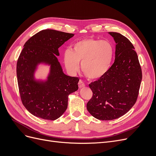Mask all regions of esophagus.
Returning a JSON list of instances; mask_svg holds the SVG:
<instances>
[{
	"label": "esophagus",
	"mask_w": 156,
	"mask_h": 156,
	"mask_svg": "<svg viewBox=\"0 0 156 156\" xmlns=\"http://www.w3.org/2000/svg\"><path fill=\"white\" fill-rule=\"evenodd\" d=\"M78 84H79V88H83L85 87V84H84V83H83V81H82V80H79V81L78 83Z\"/></svg>",
	"instance_id": "esophagus-1"
}]
</instances>
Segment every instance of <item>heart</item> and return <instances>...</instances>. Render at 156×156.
Returning a JSON list of instances; mask_svg holds the SVG:
<instances>
[{
    "label": "heart",
    "mask_w": 156,
    "mask_h": 156,
    "mask_svg": "<svg viewBox=\"0 0 156 156\" xmlns=\"http://www.w3.org/2000/svg\"><path fill=\"white\" fill-rule=\"evenodd\" d=\"M114 54L112 45L107 40L85 38L75 43L72 50L64 54L66 67L72 73L81 70L87 77L96 80L104 76L109 69Z\"/></svg>",
    "instance_id": "obj_1"
}]
</instances>
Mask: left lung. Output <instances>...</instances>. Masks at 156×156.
<instances>
[{
	"mask_svg": "<svg viewBox=\"0 0 156 156\" xmlns=\"http://www.w3.org/2000/svg\"><path fill=\"white\" fill-rule=\"evenodd\" d=\"M116 43L115 60L104 76L89 84L93 95L88 111L98 120L119 119L137 100L142 70L134 46L124 36L108 32Z\"/></svg>",
	"mask_w": 156,
	"mask_h": 156,
	"instance_id": "8db88e82",
	"label": "left lung"
}]
</instances>
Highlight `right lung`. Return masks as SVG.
<instances>
[{
    "label": "right lung",
    "instance_id": "add662e5",
    "mask_svg": "<svg viewBox=\"0 0 156 156\" xmlns=\"http://www.w3.org/2000/svg\"><path fill=\"white\" fill-rule=\"evenodd\" d=\"M73 36L46 29L36 33L24 45L17 62L18 87L23 105L35 116L49 120L58 119L68 107V96L78 90L79 79L65 75L56 57L58 48ZM40 63L51 66L45 82L34 79Z\"/></svg>",
    "mask_w": 156,
    "mask_h": 156
}]
</instances>
